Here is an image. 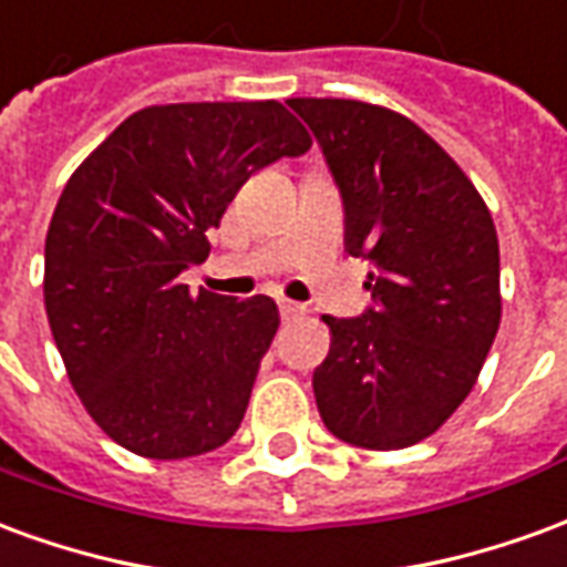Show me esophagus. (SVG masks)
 Here are the masks:
<instances>
[{
  "instance_id": "esophagus-1",
  "label": "esophagus",
  "mask_w": 567,
  "mask_h": 567,
  "mask_svg": "<svg viewBox=\"0 0 567 567\" xmlns=\"http://www.w3.org/2000/svg\"><path fill=\"white\" fill-rule=\"evenodd\" d=\"M279 312H282V319H297V316L307 312V307H303V303H295V300H279Z\"/></svg>"
}]
</instances>
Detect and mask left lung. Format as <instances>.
<instances>
[{
	"label": "left lung",
	"mask_w": 567,
	"mask_h": 567,
	"mask_svg": "<svg viewBox=\"0 0 567 567\" xmlns=\"http://www.w3.org/2000/svg\"><path fill=\"white\" fill-rule=\"evenodd\" d=\"M346 209V251L377 264L373 307L324 316L321 422L364 450L431 437L474 389L501 324L498 234L480 190L410 117L358 100H288Z\"/></svg>",
	"instance_id": "obj_1"
}]
</instances>
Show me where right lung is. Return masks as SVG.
I'll return each mask as SVG.
<instances>
[{
	"label": "right lung",
	"instance_id": "right-lung-1",
	"mask_svg": "<svg viewBox=\"0 0 567 567\" xmlns=\"http://www.w3.org/2000/svg\"><path fill=\"white\" fill-rule=\"evenodd\" d=\"M312 140L282 103L130 115L72 173L44 239V309L96 425L145 458L224 446L246 416L279 309L178 282L248 175Z\"/></svg>",
	"mask_w": 567,
	"mask_h": 567
}]
</instances>
